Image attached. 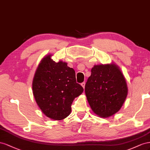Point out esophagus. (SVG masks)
<instances>
[{"label": "esophagus", "instance_id": "1", "mask_svg": "<svg viewBox=\"0 0 150 150\" xmlns=\"http://www.w3.org/2000/svg\"><path fill=\"white\" fill-rule=\"evenodd\" d=\"M81 85H82V86L83 87V88H85V83L83 82H82V83H81Z\"/></svg>", "mask_w": 150, "mask_h": 150}]
</instances>
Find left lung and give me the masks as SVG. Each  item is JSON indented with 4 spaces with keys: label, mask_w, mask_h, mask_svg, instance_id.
I'll list each match as a JSON object with an SVG mask.
<instances>
[{
    "label": "left lung",
    "mask_w": 150,
    "mask_h": 150,
    "mask_svg": "<svg viewBox=\"0 0 150 150\" xmlns=\"http://www.w3.org/2000/svg\"><path fill=\"white\" fill-rule=\"evenodd\" d=\"M127 92L125 76L112 63L94 66L85 86L92 110L102 117H110L120 110Z\"/></svg>",
    "instance_id": "1"
}]
</instances>
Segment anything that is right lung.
I'll use <instances>...</instances> for the list:
<instances>
[{"instance_id": "add662e5", "label": "right lung", "mask_w": 150, "mask_h": 150, "mask_svg": "<svg viewBox=\"0 0 150 150\" xmlns=\"http://www.w3.org/2000/svg\"><path fill=\"white\" fill-rule=\"evenodd\" d=\"M51 57L47 55L38 65L33 80V93L43 114L59 121L70 115L73 101L83 88L76 83L73 68L65 62L56 63Z\"/></svg>"}]
</instances>
